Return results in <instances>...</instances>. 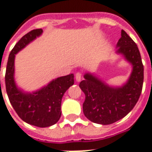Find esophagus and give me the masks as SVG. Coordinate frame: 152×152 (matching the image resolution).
<instances>
[{
  "instance_id": "esophagus-1",
  "label": "esophagus",
  "mask_w": 152,
  "mask_h": 152,
  "mask_svg": "<svg viewBox=\"0 0 152 152\" xmlns=\"http://www.w3.org/2000/svg\"><path fill=\"white\" fill-rule=\"evenodd\" d=\"M75 77H76V81H77V82H80V81L81 80V73L80 72L76 73V76H75Z\"/></svg>"
}]
</instances>
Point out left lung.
<instances>
[{"label": "left lung", "instance_id": "1", "mask_svg": "<svg viewBox=\"0 0 152 152\" xmlns=\"http://www.w3.org/2000/svg\"><path fill=\"white\" fill-rule=\"evenodd\" d=\"M116 47V52L124 55L133 66L127 82L121 87H112L92 74L86 73L85 80L79 85L86 94L83 112L94 123L110 124L124 117L136 105L142 93L144 68L137 45L121 30Z\"/></svg>", "mask_w": 152, "mask_h": 152}]
</instances>
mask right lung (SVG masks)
<instances>
[{"mask_svg": "<svg viewBox=\"0 0 152 152\" xmlns=\"http://www.w3.org/2000/svg\"><path fill=\"white\" fill-rule=\"evenodd\" d=\"M42 29H35L18 40L9 55L5 72V89L16 113L26 123L45 128L56 124L61 116L62 99L74 84V75L61 76L33 93L18 89L15 80V54L42 34ZM1 86V80H0Z\"/></svg>", "mask_w": 152, "mask_h": 152, "instance_id": "obj_1", "label": "right lung"}]
</instances>
